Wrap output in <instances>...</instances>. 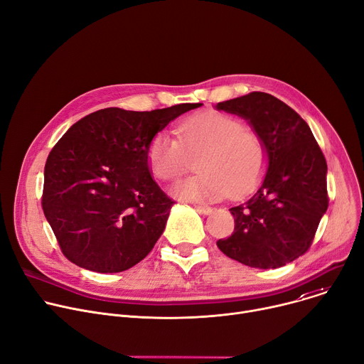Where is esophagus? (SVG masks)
<instances>
[{
    "label": "esophagus",
    "mask_w": 364,
    "mask_h": 364,
    "mask_svg": "<svg viewBox=\"0 0 364 364\" xmlns=\"http://www.w3.org/2000/svg\"><path fill=\"white\" fill-rule=\"evenodd\" d=\"M194 209L199 212V213H203V215H210L212 213V208L209 206H205V205H194Z\"/></svg>",
    "instance_id": "obj_1"
}]
</instances>
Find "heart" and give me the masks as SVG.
<instances>
[{"instance_id": "heart-1", "label": "heart", "mask_w": 364, "mask_h": 364, "mask_svg": "<svg viewBox=\"0 0 364 364\" xmlns=\"http://www.w3.org/2000/svg\"><path fill=\"white\" fill-rule=\"evenodd\" d=\"M178 141L168 132L156 134L146 149L152 174L173 180L196 158L197 176L178 181L171 188L176 197L190 202H216L230 191H247L266 165V149L254 130L232 116L206 112L180 123Z\"/></svg>"}]
</instances>
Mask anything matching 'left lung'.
I'll return each mask as SVG.
<instances>
[{"label": "left lung", "instance_id": "left-lung-1", "mask_svg": "<svg viewBox=\"0 0 364 364\" xmlns=\"http://www.w3.org/2000/svg\"><path fill=\"white\" fill-rule=\"evenodd\" d=\"M248 122L262 141L267 171L229 212L232 235L216 242L229 258L279 269L304 255L328 208L326 161L308 123L272 94L254 91L216 105Z\"/></svg>", "mask_w": 364, "mask_h": 364}]
</instances>
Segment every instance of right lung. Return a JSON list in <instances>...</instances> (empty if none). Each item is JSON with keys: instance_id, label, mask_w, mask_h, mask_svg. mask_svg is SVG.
Returning a JSON list of instances; mask_svg holds the SVG:
<instances>
[{"instance_id": "1", "label": "right lung", "mask_w": 364, "mask_h": 364, "mask_svg": "<svg viewBox=\"0 0 364 364\" xmlns=\"http://www.w3.org/2000/svg\"><path fill=\"white\" fill-rule=\"evenodd\" d=\"M184 103L152 112L109 107L73 124L45 165L43 213L70 261L97 273L134 267L154 248L174 202L151 176V139Z\"/></svg>"}]
</instances>
